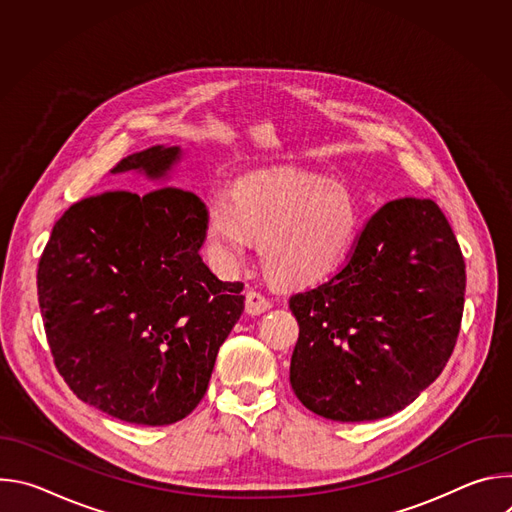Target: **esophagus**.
<instances>
[{
    "mask_svg": "<svg viewBox=\"0 0 512 512\" xmlns=\"http://www.w3.org/2000/svg\"><path fill=\"white\" fill-rule=\"evenodd\" d=\"M245 310L249 316H259V314L271 310V302L265 296H261L259 291H247Z\"/></svg>",
    "mask_w": 512,
    "mask_h": 512,
    "instance_id": "esophagus-1",
    "label": "esophagus"
}]
</instances>
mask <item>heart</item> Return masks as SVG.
Masks as SVG:
<instances>
[{"label":"heart","mask_w":512,"mask_h":512,"mask_svg":"<svg viewBox=\"0 0 512 512\" xmlns=\"http://www.w3.org/2000/svg\"><path fill=\"white\" fill-rule=\"evenodd\" d=\"M358 229L360 208L348 190L300 172L251 174L233 196L214 194L204 214V243L216 267L237 269L261 241V263L283 287L324 279Z\"/></svg>","instance_id":"heart-1"}]
</instances>
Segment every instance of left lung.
<instances>
[{"mask_svg": "<svg viewBox=\"0 0 512 512\" xmlns=\"http://www.w3.org/2000/svg\"><path fill=\"white\" fill-rule=\"evenodd\" d=\"M466 265L433 200L379 208L330 281L291 296L300 324L289 383L316 415L354 423L413 403L454 350Z\"/></svg>", "mask_w": 512, "mask_h": 512, "instance_id": "8db88e82", "label": "left lung"}]
</instances>
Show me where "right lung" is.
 <instances>
[{
  "label": "right lung",
  "mask_w": 512,
  "mask_h": 512,
  "mask_svg": "<svg viewBox=\"0 0 512 512\" xmlns=\"http://www.w3.org/2000/svg\"><path fill=\"white\" fill-rule=\"evenodd\" d=\"M182 158L178 145H154L121 160L111 174L156 190L72 204L38 265L58 373L81 401L137 425L194 411L245 310L243 285L221 281L200 257L204 204L168 186Z\"/></svg>",
  "instance_id": "obj_1"
}]
</instances>
